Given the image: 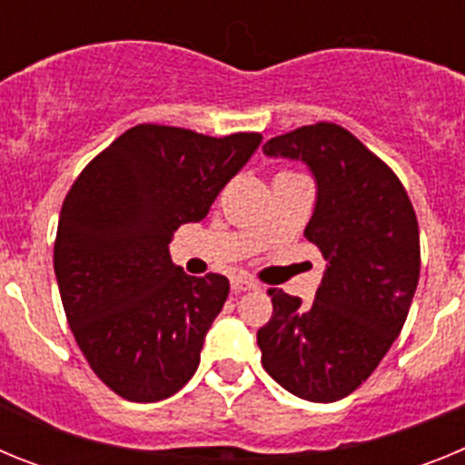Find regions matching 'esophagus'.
<instances>
[{
  "label": "esophagus",
  "mask_w": 465,
  "mask_h": 465,
  "mask_svg": "<svg viewBox=\"0 0 465 465\" xmlns=\"http://www.w3.org/2000/svg\"><path fill=\"white\" fill-rule=\"evenodd\" d=\"M230 289H232V293H244V291L258 289V283L252 277H235L230 282Z\"/></svg>",
  "instance_id": "34e87169"
}]
</instances>
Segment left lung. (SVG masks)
<instances>
[{
	"label": "left lung",
	"mask_w": 465,
	"mask_h": 465,
	"mask_svg": "<svg viewBox=\"0 0 465 465\" xmlns=\"http://www.w3.org/2000/svg\"><path fill=\"white\" fill-rule=\"evenodd\" d=\"M262 151L302 160L314 174L305 237L328 265L310 307L268 291L261 363L293 396L340 401L375 372L408 319L421 268L417 213L391 167L335 123L279 134Z\"/></svg>",
	"instance_id": "1"
}]
</instances>
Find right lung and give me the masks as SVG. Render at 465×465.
I'll return each instance as SVG.
<instances>
[{
    "instance_id": "add662e5",
    "label": "right lung",
    "mask_w": 465,
    "mask_h": 465,
    "mask_svg": "<svg viewBox=\"0 0 465 465\" xmlns=\"http://www.w3.org/2000/svg\"><path fill=\"white\" fill-rule=\"evenodd\" d=\"M261 139L143 123L69 188L53 252L60 298L88 365L121 398L163 401L195 375L230 283L183 272L170 242L179 225L207 216Z\"/></svg>"
}]
</instances>
